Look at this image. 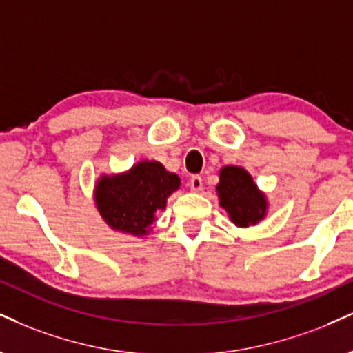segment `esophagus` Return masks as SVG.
<instances>
[{
  "mask_svg": "<svg viewBox=\"0 0 353 353\" xmlns=\"http://www.w3.org/2000/svg\"><path fill=\"white\" fill-rule=\"evenodd\" d=\"M189 185H190V190H194V192H201L202 188H203V181L201 176H192L189 181Z\"/></svg>",
  "mask_w": 353,
  "mask_h": 353,
  "instance_id": "obj_1",
  "label": "esophagus"
}]
</instances>
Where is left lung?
<instances>
[{
	"mask_svg": "<svg viewBox=\"0 0 353 353\" xmlns=\"http://www.w3.org/2000/svg\"><path fill=\"white\" fill-rule=\"evenodd\" d=\"M219 179V203L236 227L246 228L266 217V195L258 189L248 171L239 165H225L220 169Z\"/></svg>",
	"mask_w": 353,
	"mask_h": 353,
	"instance_id": "1",
	"label": "left lung"
}]
</instances>
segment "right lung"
I'll return each instance as SVG.
<instances>
[{
	"label": "right lung",
	"instance_id": "obj_1",
	"mask_svg": "<svg viewBox=\"0 0 353 353\" xmlns=\"http://www.w3.org/2000/svg\"><path fill=\"white\" fill-rule=\"evenodd\" d=\"M179 185V176L165 171L158 161H139L126 172L100 176L93 195L101 219L112 230L144 236Z\"/></svg>",
	"mask_w": 353,
	"mask_h": 353
}]
</instances>
